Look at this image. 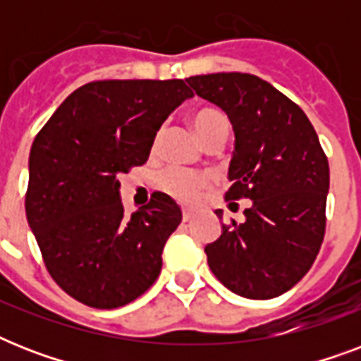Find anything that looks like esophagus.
I'll use <instances>...</instances> for the list:
<instances>
[{
    "instance_id": "34e87169",
    "label": "esophagus",
    "mask_w": 361,
    "mask_h": 361,
    "mask_svg": "<svg viewBox=\"0 0 361 361\" xmlns=\"http://www.w3.org/2000/svg\"><path fill=\"white\" fill-rule=\"evenodd\" d=\"M181 217H183V223H189V221L192 219V212H189V209H183V212H181Z\"/></svg>"
}]
</instances>
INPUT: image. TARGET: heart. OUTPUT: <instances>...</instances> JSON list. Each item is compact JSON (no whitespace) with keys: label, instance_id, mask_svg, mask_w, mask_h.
Returning a JSON list of instances; mask_svg holds the SVG:
<instances>
[{"label":"heart","instance_id":"obj_1","mask_svg":"<svg viewBox=\"0 0 361 361\" xmlns=\"http://www.w3.org/2000/svg\"><path fill=\"white\" fill-rule=\"evenodd\" d=\"M191 123L197 130L198 138L206 142L214 138L225 140L231 133V120L228 116L219 109H200L191 116ZM209 185V178L200 172H191L185 169H169L161 176V187L170 197L183 204L197 202L200 192Z\"/></svg>","mask_w":361,"mask_h":361}]
</instances>
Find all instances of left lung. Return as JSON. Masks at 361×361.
Returning a JSON list of instances; mask_svg holds the SVG:
<instances>
[{
    "label": "left lung",
    "instance_id": "obj_1",
    "mask_svg": "<svg viewBox=\"0 0 361 361\" xmlns=\"http://www.w3.org/2000/svg\"><path fill=\"white\" fill-rule=\"evenodd\" d=\"M187 84L225 110L234 129L226 200H252L243 223L223 225L206 245L209 269L238 296H281L307 274L324 240L330 166L319 136L296 103L255 75L215 73Z\"/></svg>",
    "mask_w": 361,
    "mask_h": 361
}]
</instances>
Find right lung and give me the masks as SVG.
Segmentation results:
<instances>
[{"instance_id":"add662e5","label":"right lung","mask_w":361,"mask_h":361,"mask_svg":"<svg viewBox=\"0 0 361 361\" xmlns=\"http://www.w3.org/2000/svg\"><path fill=\"white\" fill-rule=\"evenodd\" d=\"M189 97L183 80L90 82L35 136L25 215L48 274L78 302L121 307L161 274L180 206L155 192L125 217L118 178L146 163L163 121Z\"/></svg>"}]
</instances>
